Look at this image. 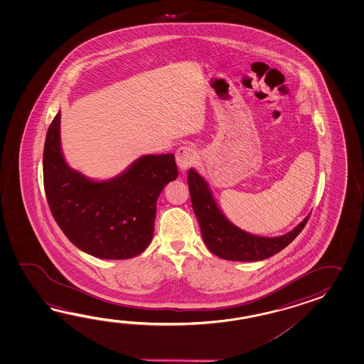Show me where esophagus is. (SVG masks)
Instances as JSON below:
<instances>
[{
    "label": "esophagus",
    "instance_id": "34e87169",
    "mask_svg": "<svg viewBox=\"0 0 364 364\" xmlns=\"http://www.w3.org/2000/svg\"><path fill=\"white\" fill-rule=\"evenodd\" d=\"M196 157H198V154H196L195 148L190 147V146L179 147L176 152V161L182 171H187L190 166H193V164L196 163Z\"/></svg>",
    "mask_w": 364,
    "mask_h": 364
}]
</instances>
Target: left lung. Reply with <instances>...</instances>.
Masks as SVG:
<instances>
[{
    "label": "left lung",
    "instance_id": "left-lung-1",
    "mask_svg": "<svg viewBox=\"0 0 364 364\" xmlns=\"http://www.w3.org/2000/svg\"><path fill=\"white\" fill-rule=\"evenodd\" d=\"M187 182L204 243L212 254L225 260L257 262L276 255L296 238L311 216L309 213L294 230L285 235L276 238L257 237L243 232L223 215L209 191L207 182L193 169L188 171Z\"/></svg>",
    "mask_w": 364,
    "mask_h": 364
}]
</instances>
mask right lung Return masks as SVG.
Segmentation results:
<instances>
[{
	"label": "right lung",
	"instance_id": "obj_1",
	"mask_svg": "<svg viewBox=\"0 0 364 364\" xmlns=\"http://www.w3.org/2000/svg\"><path fill=\"white\" fill-rule=\"evenodd\" d=\"M61 112L47 132L44 190L55 223L73 245L100 259L139 255L154 237L156 201L178 177L173 154L146 155L116 178L95 182L70 169L60 144Z\"/></svg>",
	"mask_w": 364,
	"mask_h": 364
}]
</instances>
